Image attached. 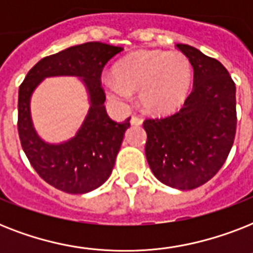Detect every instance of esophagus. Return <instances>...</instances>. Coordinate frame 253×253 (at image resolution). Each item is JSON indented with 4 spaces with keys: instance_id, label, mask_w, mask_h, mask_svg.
<instances>
[{
    "instance_id": "obj_1",
    "label": "esophagus",
    "mask_w": 253,
    "mask_h": 253,
    "mask_svg": "<svg viewBox=\"0 0 253 253\" xmlns=\"http://www.w3.org/2000/svg\"><path fill=\"white\" fill-rule=\"evenodd\" d=\"M131 123L135 125V126H140L143 123V119L140 118V117H138V115H132V117H131Z\"/></svg>"
}]
</instances>
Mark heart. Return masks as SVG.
I'll return each instance as SVG.
<instances>
[{
    "label": "heart",
    "mask_w": 253,
    "mask_h": 253,
    "mask_svg": "<svg viewBox=\"0 0 253 253\" xmlns=\"http://www.w3.org/2000/svg\"><path fill=\"white\" fill-rule=\"evenodd\" d=\"M115 77L102 79L103 89L118 102L139 90L143 109L151 114L174 113L184 106L193 84L192 61L180 51H136L114 67Z\"/></svg>",
    "instance_id": "heart-1"
}]
</instances>
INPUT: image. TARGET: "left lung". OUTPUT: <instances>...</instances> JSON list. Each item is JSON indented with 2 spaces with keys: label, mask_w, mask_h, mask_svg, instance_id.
Masks as SVG:
<instances>
[{
  "label": "left lung",
  "mask_w": 253,
  "mask_h": 253,
  "mask_svg": "<svg viewBox=\"0 0 253 253\" xmlns=\"http://www.w3.org/2000/svg\"><path fill=\"white\" fill-rule=\"evenodd\" d=\"M192 61L193 90L180 111L146 119V158L155 177L190 190L215 176L236 132V87L219 61L188 44H176Z\"/></svg>",
  "instance_id": "left-lung-1"
}]
</instances>
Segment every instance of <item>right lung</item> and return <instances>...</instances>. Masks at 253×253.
Returning <instances> with one entry per match:
<instances>
[{
	"label": "right lung",
	"instance_id": "right-lung-1",
	"mask_svg": "<svg viewBox=\"0 0 253 253\" xmlns=\"http://www.w3.org/2000/svg\"><path fill=\"white\" fill-rule=\"evenodd\" d=\"M122 47L89 42L43 57L30 69L18 91V134L30 164L53 188L84 194L99 188L110 177L130 118L115 122L105 109L101 73ZM81 77L89 93L91 107L81 130L60 145L42 141L32 126L29 98L45 77Z\"/></svg>",
	"mask_w": 253,
	"mask_h": 253
}]
</instances>
